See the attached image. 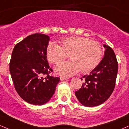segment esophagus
<instances>
[{"label":"esophagus","mask_w":129,"mask_h":129,"mask_svg":"<svg viewBox=\"0 0 129 129\" xmlns=\"http://www.w3.org/2000/svg\"><path fill=\"white\" fill-rule=\"evenodd\" d=\"M68 79V77H65V76H60V80L61 81H63V80H67Z\"/></svg>","instance_id":"esophagus-1"}]
</instances>
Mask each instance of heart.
<instances>
[{
    "instance_id": "1",
    "label": "heart",
    "mask_w": 129,
    "mask_h": 129,
    "mask_svg": "<svg viewBox=\"0 0 129 129\" xmlns=\"http://www.w3.org/2000/svg\"><path fill=\"white\" fill-rule=\"evenodd\" d=\"M60 46L50 43L46 49V56L50 63H58L70 57L71 60L57 65L55 71L61 76H70L80 70L86 73L95 69L100 63L103 51L98 41L85 37L72 36L60 40Z\"/></svg>"
}]
</instances>
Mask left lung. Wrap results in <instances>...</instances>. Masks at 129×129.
Returning <instances> with one entry per match:
<instances>
[{
  "label": "left lung",
  "instance_id": "obj_1",
  "mask_svg": "<svg viewBox=\"0 0 129 129\" xmlns=\"http://www.w3.org/2000/svg\"><path fill=\"white\" fill-rule=\"evenodd\" d=\"M103 46L106 49L103 58L89 75L82 77L84 83L75 92L77 99L85 106L94 107L103 103L109 98L115 86L118 67L117 58L111 47L105 44Z\"/></svg>",
  "mask_w": 129,
  "mask_h": 129
}]
</instances>
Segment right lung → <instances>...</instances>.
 <instances>
[{
	"label": "right lung",
	"instance_id": "1",
	"mask_svg": "<svg viewBox=\"0 0 129 129\" xmlns=\"http://www.w3.org/2000/svg\"><path fill=\"white\" fill-rule=\"evenodd\" d=\"M49 40L44 34H32L15 45L12 52L10 71L14 88L20 97L32 105L49 102L59 82V77L49 75L53 71L46 56Z\"/></svg>",
	"mask_w": 129,
	"mask_h": 129
}]
</instances>
